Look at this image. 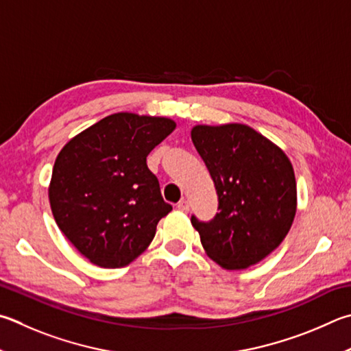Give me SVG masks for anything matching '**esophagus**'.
Returning <instances> with one entry per match:
<instances>
[{
    "label": "esophagus",
    "instance_id": "esophagus-1",
    "mask_svg": "<svg viewBox=\"0 0 351 351\" xmlns=\"http://www.w3.org/2000/svg\"><path fill=\"white\" fill-rule=\"evenodd\" d=\"M178 210H181V212L187 213L189 210H190V204H189V201H187V199H181L180 202H178Z\"/></svg>",
    "mask_w": 351,
    "mask_h": 351
}]
</instances>
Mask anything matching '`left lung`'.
Wrapping results in <instances>:
<instances>
[{"mask_svg": "<svg viewBox=\"0 0 351 351\" xmlns=\"http://www.w3.org/2000/svg\"><path fill=\"white\" fill-rule=\"evenodd\" d=\"M192 141L218 193L215 218L192 215L207 256L222 269L258 264L281 244L296 213V180L278 145L245 124L195 125Z\"/></svg>", "mask_w": 351, "mask_h": 351, "instance_id": "obj_1", "label": "left lung"}]
</instances>
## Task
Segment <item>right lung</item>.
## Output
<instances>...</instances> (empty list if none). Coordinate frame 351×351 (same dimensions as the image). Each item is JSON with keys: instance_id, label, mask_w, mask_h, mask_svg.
Returning <instances> with one entry per match:
<instances>
[{"instance_id": "obj_1", "label": "right lung", "mask_w": 351, "mask_h": 351, "mask_svg": "<svg viewBox=\"0 0 351 351\" xmlns=\"http://www.w3.org/2000/svg\"><path fill=\"white\" fill-rule=\"evenodd\" d=\"M175 121L113 113L70 139L52 171L49 199L60 230L104 269L136 259L171 206L147 167V155Z\"/></svg>"}]
</instances>
